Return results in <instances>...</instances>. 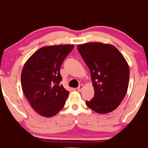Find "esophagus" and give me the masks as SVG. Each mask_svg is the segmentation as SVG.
<instances>
[{
	"label": "esophagus",
	"mask_w": 148,
	"mask_h": 148,
	"mask_svg": "<svg viewBox=\"0 0 148 148\" xmlns=\"http://www.w3.org/2000/svg\"><path fill=\"white\" fill-rule=\"evenodd\" d=\"M84 85H80L79 87L77 88V90L79 91V92H81L83 89H84Z\"/></svg>",
	"instance_id": "obj_1"
}]
</instances>
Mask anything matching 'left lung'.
Segmentation results:
<instances>
[{
  "mask_svg": "<svg viewBox=\"0 0 148 148\" xmlns=\"http://www.w3.org/2000/svg\"><path fill=\"white\" fill-rule=\"evenodd\" d=\"M90 71L94 97L86 105L98 113L114 111L126 95L130 68L126 60L114 46L90 42L77 47Z\"/></svg>",
  "mask_w": 148,
  "mask_h": 148,
  "instance_id": "obj_1",
  "label": "left lung"
}]
</instances>
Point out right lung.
<instances>
[{"instance_id": "obj_1", "label": "right lung", "mask_w": 148, "mask_h": 148, "mask_svg": "<svg viewBox=\"0 0 148 148\" xmlns=\"http://www.w3.org/2000/svg\"><path fill=\"white\" fill-rule=\"evenodd\" d=\"M74 49L71 45L47 46L34 53L26 61L21 76L23 94L37 113L50 117L63 108L69 91L62 85L60 69Z\"/></svg>"}]
</instances>
